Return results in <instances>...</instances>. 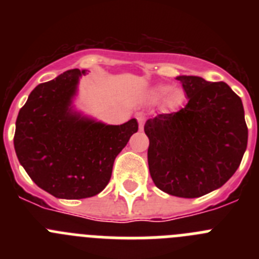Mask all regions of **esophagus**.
I'll list each match as a JSON object with an SVG mask.
<instances>
[{
    "label": "esophagus",
    "instance_id": "obj_1",
    "mask_svg": "<svg viewBox=\"0 0 259 259\" xmlns=\"http://www.w3.org/2000/svg\"><path fill=\"white\" fill-rule=\"evenodd\" d=\"M137 122H139V127L141 130L144 127V123H145V115L144 114H137Z\"/></svg>",
    "mask_w": 259,
    "mask_h": 259
}]
</instances>
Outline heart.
<instances>
[{"instance_id":"1","label":"heart","mask_w":259,"mask_h":259,"mask_svg":"<svg viewBox=\"0 0 259 259\" xmlns=\"http://www.w3.org/2000/svg\"><path fill=\"white\" fill-rule=\"evenodd\" d=\"M170 91H171L170 87H167V85L159 87V88H158V95L161 96V97H163V96H166ZM182 101H183V95L179 92V91H175V92L171 93L170 98H168V104H170V106L172 107L179 106V105L182 104Z\"/></svg>"}]
</instances>
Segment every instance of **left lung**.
<instances>
[{
	"label": "left lung",
	"mask_w": 259,
	"mask_h": 259,
	"mask_svg": "<svg viewBox=\"0 0 259 259\" xmlns=\"http://www.w3.org/2000/svg\"><path fill=\"white\" fill-rule=\"evenodd\" d=\"M188 104L148 119V163L155 187L183 198L221 188L236 172L248 145L241 98L224 83L178 76Z\"/></svg>",
	"instance_id": "1"
}]
</instances>
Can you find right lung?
<instances>
[{
    "mask_svg": "<svg viewBox=\"0 0 259 259\" xmlns=\"http://www.w3.org/2000/svg\"><path fill=\"white\" fill-rule=\"evenodd\" d=\"M68 70L38 84L19 110L14 148L36 185L57 198L93 197L109 184L116 155L137 132L136 119L107 125L71 109L79 77Z\"/></svg>",
    "mask_w": 259,
    "mask_h": 259,
    "instance_id": "add662e5",
    "label": "right lung"
}]
</instances>
